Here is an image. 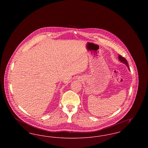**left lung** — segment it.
I'll list each match as a JSON object with an SVG mask.
<instances>
[{
  "label": "left lung",
  "mask_w": 148,
  "mask_h": 148,
  "mask_svg": "<svg viewBox=\"0 0 148 148\" xmlns=\"http://www.w3.org/2000/svg\"><path fill=\"white\" fill-rule=\"evenodd\" d=\"M118 58H119V61H120L121 63H123L127 65V66L128 69H129V65H128V63H127V59H126L125 58H124V57H123V56H120V55L118 56Z\"/></svg>",
  "instance_id": "left-lung-1"
}]
</instances>
